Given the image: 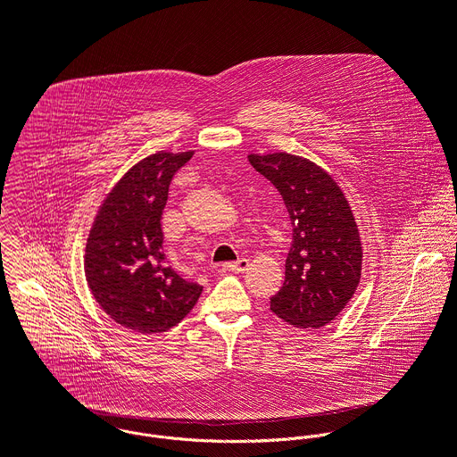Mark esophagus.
Instances as JSON below:
<instances>
[{"label":"esophagus","instance_id":"esophagus-1","mask_svg":"<svg viewBox=\"0 0 457 457\" xmlns=\"http://www.w3.org/2000/svg\"><path fill=\"white\" fill-rule=\"evenodd\" d=\"M249 260L247 258H240L238 262H233V263H224V270H229V272H245L249 269Z\"/></svg>","mask_w":457,"mask_h":457}]
</instances>
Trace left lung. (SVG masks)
I'll return each mask as SVG.
<instances>
[{"mask_svg":"<svg viewBox=\"0 0 457 457\" xmlns=\"http://www.w3.org/2000/svg\"><path fill=\"white\" fill-rule=\"evenodd\" d=\"M247 158L279 190L294 226L285 283L270 310L301 329L328 326L361 279L363 247L351 204L331 174L308 158L285 151Z\"/></svg>","mask_w":457,"mask_h":457,"instance_id":"8db88e82","label":"left lung"}]
</instances>
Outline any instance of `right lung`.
Masks as SVG:
<instances>
[{
  "label": "right lung",
  "instance_id": "add662e5",
  "mask_svg": "<svg viewBox=\"0 0 457 457\" xmlns=\"http://www.w3.org/2000/svg\"><path fill=\"white\" fill-rule=\"evenodd\" d=\"M192 154L158 151L129 167L101 201L87 237V285L101 310L135 333L169 331L203 292L167 265L162 249L169 185Z\"/></svg>",
  "mask_w": 457,
  "mask_h": 457
}]
</instances>
